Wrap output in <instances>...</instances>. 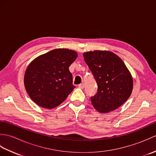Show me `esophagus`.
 Returning a JSON list of instances; mask_svg holds the SVG:
<instances>
[{"instance_id":"esophagus-1","label":"esophagus","mask_w":156,"mask_h":156,"mask_svg":"<svg viewBox=\"0 0 156 156\" xmlns=\"http://www.w3.org/2000/svg\"><path fill=\"white\" fill-rule=\"evenodd\" d=\"M78 88L80 89H83L84 88V84H80L78 85Z\"/></svg>"}]
</instances>
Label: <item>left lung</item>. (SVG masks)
Returning <instances> with one entry per match:
<instances>
[{"instance_id":"obj_1","label":"left lung","mask_w":156,"mask_h":156,"mask_svg":"<svg viewBox=\"0 0 156 156\" xmlns=\"http://www.w3.org/2000/svg\"><path fill=\"white\" fill-rule=\"evenodd\" d=\"M83 56L98 84L97 93L91 97L94 108L107 113L121 107L133 87V77L124 62L110 51H87Z\"/></svg>"}]
</instances>
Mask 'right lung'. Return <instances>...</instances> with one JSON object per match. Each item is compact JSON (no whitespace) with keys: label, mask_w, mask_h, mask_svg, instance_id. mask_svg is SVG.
<instances>
[{"label":"right lung","mask_w":156,"mask_h":156,"mask_svg":"<svg viewBox=\"0 0 156 156\" xmlns=\"http://www.w3.org/2000/svg\"><path fill=\"white\" fill-rule=\"evenodd\" d=\"M69 49H53L35 58L26 69L25 87L31 100L45 108H54L74 90L69 67L77 58Z\"/></svg>","instance_id":"add662e5"}]
</instances>
